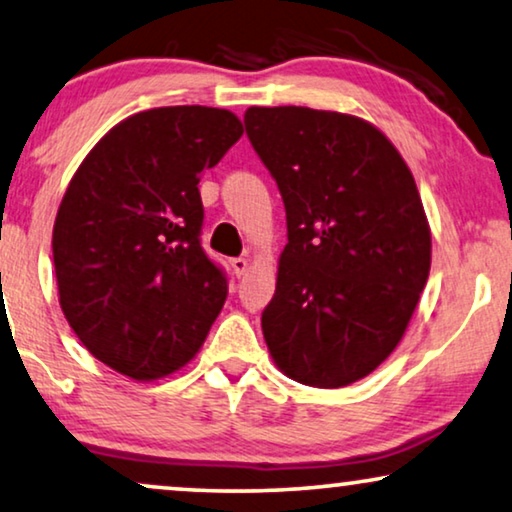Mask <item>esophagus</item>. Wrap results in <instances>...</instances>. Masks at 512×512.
Returning <instances> with one entry per match:
<instances>
[{"label":"esophagus","instance_id":"34e87169","mask_svg":"<svg viewBox=\"0 0 512 512\" xmlns=\"http://www.w3.org/2000/svg\"><path fill=\"white\" fill-rule=\"evenodd\" d=\"M231 265H233V272H235V274H238V277H242V274L249 270V258H247V256L233 258V261H231Z\"/></svg>","mask_w":512,"mask_h":512}]
</instances>
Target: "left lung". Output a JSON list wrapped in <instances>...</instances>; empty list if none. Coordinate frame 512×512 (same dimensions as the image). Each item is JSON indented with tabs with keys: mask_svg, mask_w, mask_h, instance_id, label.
Returning a JSON list of instances; mask_svg holds the SVG:
<instances>
[{
	"mask_svg": "<svg viewBox=\"0 0 512 512\" xmlns=\"http://www.w3.org/2000/svg\"><path fill=\"white\" fill-rule=\"evenodd\" d=\"M244 124L288 226L265 344L288 379L344 388L395 351L427 284L432 233L416 180L362 117L251 106Z\"/></svg>",
	"mask_w": 512,
	"mask_h": 512,
	"instance_id": "obj_1",
	"label": "left lung"
}]
</instances>
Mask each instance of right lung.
<instances>
[{
    "label": "right lung",
    "mask_w": 512,
    "mask_h": 512,
    "mask_svg": "<svg viewBox=\"0 0 512 512\" xmlns=\"http://www.w3.org/2000/svg\"><path fill=\"white\" fill-rule=\"evenodd\" d=\"M242 131L224 108L143 110L92 147L59 203V307L87 351L133 381L189 365L224 307L226 277L198 240V177Z\"/></svg>",
    "instance_id": "right-lung-1"
}]
</instances>
